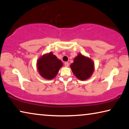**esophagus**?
<instances>
[{"label": "esophagus", "instance_id": "1", "mask_svg": "<svg viewBox=\"0 0 129 129\" xmlns=\"http://www.w3.org/2000/svg\"><path fill=\"white\" fill-rule=\"evenodd\" d=\"M64 66L65 67H69V63L68 62H65L64 63Z\"/></svg>", "mask_w": 129, "mask_h": 129}]
</instances>
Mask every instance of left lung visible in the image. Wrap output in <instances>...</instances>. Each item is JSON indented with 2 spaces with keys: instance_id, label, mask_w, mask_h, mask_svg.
Listing matches in <instances>:
<instances>
[{
  "instance_id": "obj_1",
  "label": "left lung",
  "mask_w": 129,
  "mask_h": 129,
  "mask_svg": "<svg viewBox=\"0 0 129 129\" xmlns=\"http://www.w3.org/2000/svg\"><path fill=\"white\" fill-rule=\"evenodd\" d=\"M74 74L81 81L89 79L94 73V63L91 59L79 53L70 65Z\"/></svg>"
}]
</instances>
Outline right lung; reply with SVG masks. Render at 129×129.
<instances>
[{"mask_svg":"<svg viewBox=\"0 0 129 129\" xmlns=\"http://www.w3.org/2000/svg\"><path fill=\"white\" fill-rule=\"evenodd\" d=\"M62 66V61L51 52L41 56L37 63V70L40 75L47 80L54 78Z\"/></svg>","mask_w":129,"mask_h":129,"instance_id":"1","label":"right lung"}]
</instances>
